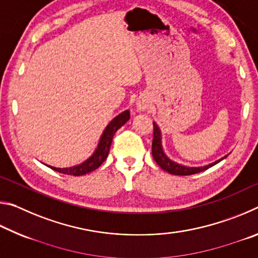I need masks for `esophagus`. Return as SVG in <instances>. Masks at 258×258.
Instances as JSON below:
<instances>
[{
	"label": "esophagus",
	"instance_id": "1",
	"mask_svg": "<svg viewBox=\"0 0 258 258\" xmlns=\"http://www.w3.org/2000/svg\"><path fill=\"white\" fill-rule=\"evenodd\" d=\"M149 106H150V101L147 97H140L139 100L137 101V108H138V110H140V111L146 110V109Z\"/></svg>",
	"mask_w": 258,
	"mask_h": 258
}]
</instances>
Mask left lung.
I'll return each instance as SVG.
<instances>
[{"instance_id":"left-lung-1","label":"left lung","mask_w":258,"mask_h":258,"mask_svg":"<svg viewBox=\"0 0 258 258\" xmlns=\"http://www.w3.org/2000/svg\"><path fill=\"white\" fill-rule=\"evenodd\" d=\"M151 149H152V157H154L156 163L158 164L164 171L168 172L169 174H173V175H192V174H197L203 171H206V169L212 167V166H214L217 163H220L222 159H224L226 157L225 156L224 158L217 160L211 165L204 166V167H185V166L174 163V161L168 159L164 154L163 148H161V142H160V131L156 123H154V137H152Z\"/></svg>"}]
</instances>
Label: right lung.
Here are the masks:
<instances>
[{
	"instance_id": "obj_1",
	"label": "right lung",
	"mask_w": 258,
	"mask_h": 258,
	"mask_svg": "<svg viewBox=\"0 0 258 258\" xmlns=\"http://www.w3.org/2000/svg\"><path fill=\"white\" fill-rule=\"evenodd\" d=\"M128 119H130L128 110H125L124 112H121L118 116L115 117V118L109 123L106 130H104L102 137L100 139L98 149L95 150L94 154L91 156L89 159L85 160L83 164L74 166V167H67V168H56V167H52V166H49V167L55 172L67 174V175H73V176L85 175V174L97 169L98 167L101 166L103 161L107 159L109 149H110V146H111L113 134H115L117 132V130H119Z\"/></svg>"
}]
</instances>
